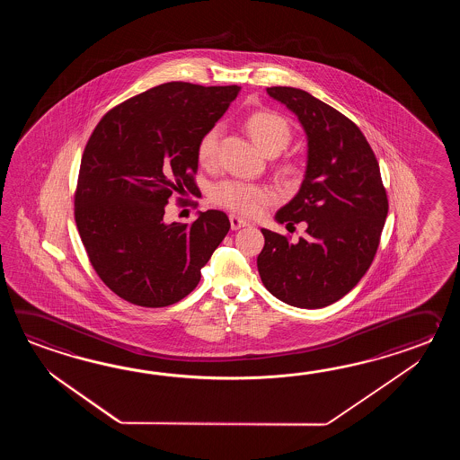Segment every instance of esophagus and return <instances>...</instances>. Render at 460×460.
<instances>
[{
    "label": "esophagus",
    "mask_w": 460,
    "mask_h": 460,
    "mask_svg": "<svg viewBox=\"0 0 460 460\" xmlns=\"http://www.w3.org/2000/svg\"><path fill=\"white\" fill-rule=\"evenodd\" d=\"M230 226H232V230H240V228L248 226V222H246L244 218H242V217L232 214V216H230Z\"/></svg>",
    "instance_id": "34e87169"
}]
</instances>
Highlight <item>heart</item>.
<instances>
[{
    "label": "heart",
    "mask_w": 460,
    "mask_h": 460,
    "mask_svg": "<svg viewBox=\"0 0 460 460\" xmlns=\"http://www.w3.org/2000/svg\"><path fill=\"white\" fill-rule=\"evenodd\" d=\"M244 127L248 135L253 139L254 145L268 156L279 155L293 139V129L288 123V119L270 110H260L252 113L246 118ZM218 137H220L218 127H212L207 129L199 139L197 159L202 166H212L216 163ZM279 172L283 177L294 179L299 174V167L294 163L286 161L279 166ZM210 196L218 206L226 207L228 210H234L244 216L258 214L268 202L273 200V192L268 187L244 182V181H234V179H226L218 182L212 189Z\"/></svg>",
    "instance_id": "obj_1"
}]
</instances>
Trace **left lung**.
<instances>
[{
  "instance_id": "obj_1",
  "label": "left lung",
  "mask_w": 460,
  "mask_h": 460,
  "mask_svg": "<svg viewBox=\"0 0 460 460\" xmlns=\"http://www.w3.org/2000/svg\"><path fill=\"white\" fill-rule=\"evenodd\" d=\"M266 92L293 111L307 139L303 184L274 216L286 226L304 222L305 234L293 243L261 228L258 271L279 301L321 309L352 291L376 253L388 214L380 166L362 131L335 108L301 88Z\"/></svg>"
}]
</instances>
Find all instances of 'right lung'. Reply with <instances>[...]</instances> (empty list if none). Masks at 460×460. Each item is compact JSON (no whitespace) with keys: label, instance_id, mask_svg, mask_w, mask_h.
<instances>
[{"label":"right lung","instance_id":"1","mask_svg":"<svg viewBox=\"0 0 460 460\" xmlns=\"http://www.w3.org/2000/svg\"><path fill=\"white\" fill-rule=\"evenodd\" d=\"M240 87L169 82L100 119L80 163L75 222L90 263L128 303L164 307L196 289L230 230L220 210L166 224L176 192H196L197 145Z\"/></svg>","mask_w":460,"mask_h":460}]
</instances>
